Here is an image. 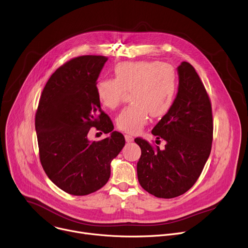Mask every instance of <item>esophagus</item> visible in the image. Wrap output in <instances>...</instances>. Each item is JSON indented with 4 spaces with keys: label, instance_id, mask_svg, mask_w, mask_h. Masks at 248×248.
<instances>
[{
    "label": "esophagus",
    "instance_id": "34e87169",
    "mask_svg": "<svg viewBox=\"0 0 248 248\" xmlns=\"http://www.w3.org/2000/svg\"><path fill=\"white\" fill-rule=\"evenodd\" d=\"M124 138H125L126 142H132V141H133V136H131V135H129V134H125V135H124Z\"/></svg>",
    "mask_w": 248,
    "mask_h": 248
}]
</instances>
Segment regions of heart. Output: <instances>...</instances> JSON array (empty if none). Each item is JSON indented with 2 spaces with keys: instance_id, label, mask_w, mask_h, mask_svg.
<instances>
[{
  "instance_id": "1",
  "label": "heart",
  "mask_w": 248,
  "mask_h": 248,
  "mask_svg": "<svg viewBox=\"0 0 248 248\" xmlns=\"http://www.w3.org/2000/svg\"><path fill=\"white\" fill-rule=\"evenodd\" d=\"M114 78H100L95 85L99 102L108 109L121 104L130 92L131 104L117 117V127L136 133L153 118L165 116L172 107L178 78L171 65L158 61L123 62L116 64Z\"/></svg>"
}]
</instances>
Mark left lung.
<instances>
[{
	"label": "left lung",
	"instance_id": "1",
	"mask_svg": "<svg viewBox=\"0 0 248 248\" xmlns=\"http://www.w3.org/2000/svg\"><path fill=\"white\" fill-rule=\"evenodd\" d=\"M179 90L170 110L152 129L164 139L163 150L137 137L141 149L137 163L140 186L159 198L186 193L196 183L209 158L213 140V116L207 91L194 67H178Z\"/></svg>",
	"mask_w": 248,
	"mask_h": 248
}]
</instances>
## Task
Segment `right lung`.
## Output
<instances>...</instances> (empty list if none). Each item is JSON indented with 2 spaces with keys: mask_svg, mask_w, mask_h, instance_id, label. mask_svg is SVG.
Masks as SVG:
<instances>
[{
  "mask_svg": "<svg viewBox=\"0 0 248 248\" xmlns=\"http://www.w3.org/2000/svg\"><path fill=\"white\" fill-rule=\"evenodd\" d=\"M108 58L80 56L60 66L46 83L35 115L39 157L48 178L66 193L82 196L97 191L110 179L111 162L125 144L113 131L100 106L95 85ZM96 127L111 135L89 141Z\"/></svg>",
  "mask_w": 248,
  "mask_h": 248,
  "instance_id": "1",
  "label": "right lung"
}]
</instances>
